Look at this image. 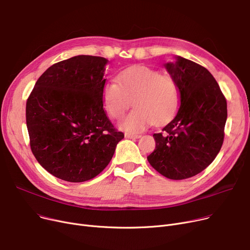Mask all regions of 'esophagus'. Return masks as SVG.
Returning <instances> with one entry per match:
<instances>
[{
  "instance_id": "1",
  "label": "esophagus",
  "mask_w": 250,
  "mask_h": 250,
  "mask_svg": "<svg viewBox=\"0 0 250 250\" xmlns=\"http://www.w3.org/2000/svg\"><path fill=\"white\" fill-rule=\"evenodd\" d=\"M126 139H140L142 136L141 135H134V134H128V132H126V134L125 135Z\"/></svg>"
}]
</instances>
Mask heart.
Masks as SVG:
<instances>
[{
  "label": "heart",
  "instance_id": "obj_1",
  "mask_svg": "<svg viewBox=\"0 0 250 250\" xmlns=\"http://www.w3.org/2000/svg\"><path fill=\"white\" fill-rule=\"evenodd\" d=\"M102 97L107 113L114 120L123 118L134 102L136 108L120 124L121 128L130 132L169 123L176 115L181 99L179 85L172 76L146 66H135L123 71L118 80H107Z\"/></svg>",
  "mask_w": 250,
  "mask_h": 250
}]
</instances>
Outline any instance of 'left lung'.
<instances>
[{"instance_id": "left-lung-1", "label": "left lung", "mask_w": 250, "mask_h": 250, "mask_svg": "<svg viewBox=\"0 0 250 250\" xmlns=\"http://www.w3.org/2000/svg\"><path fill=\"white\" fill-rule=\"evenodd\" d=\"M178 83L180 107L172 122L154 134L152 167L172 180L191 178L205 170L224 140L227 103L217 81L203 66L178 56L165 64Z\"/></svg>"}]
</instances>
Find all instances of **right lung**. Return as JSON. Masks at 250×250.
Wrapping results in <instances>:
<instances>
[{"instance_id": "right-lung-1", "label": "right lung", "mask_w": 250, "mask_h": 250, "mask_svg": "<svg viewBox=\"0 0 250 250\" xmlns=\"http://www.w3.org/2000/svg\"><path fill=\"white\" fill-rule=\"evenodd\" d=\"M107 62L90 55L57 62L38 78L27 99L31 151L56 178L72 183L93 179L125 137L104 108Z\"/></svg>"}]
</instances>
